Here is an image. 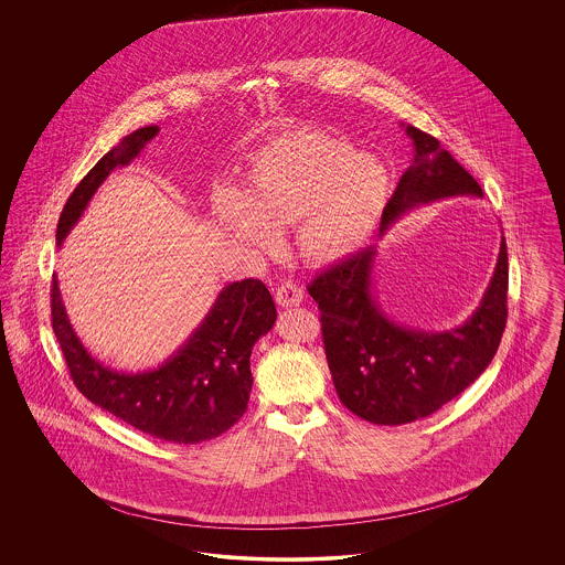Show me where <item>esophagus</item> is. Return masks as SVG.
<instances>
[{"label": "esophagus", "mask_w": 565, "mask_h": 565, "mask_svg": "<svg viewBox=\"0 0 565 565\" xmlns=\"http://www.w3.org/2000/svg\"><path fill=\"white\" fill-rule=\"evenodd\" d=\"M302 298H305L302 288L292 284V281L281 284V286L277 288V295H275V300H277L279 307H298V305L302 302Z\"/></svg>", "instance_id": "34e87169"}]
</instances>
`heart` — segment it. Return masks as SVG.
<instances>
[{
	"instance_id": "1",
	"label": "heart",
	"mask_w": 565,
	"mask_h": 565,
	"mask_svg": "<svg viewBox=\"0 0 565 565\" xmlns=\"http://www.w3.org/2000/svg\"><path fill=\"white\" fill-rule=\"evenodd\" d=\"M385 164L332 135L300 129L273 141L245 175L243 192L215 189L214 220L235 245L270 254L277 228L295 224L309 265L345 260L375 228L385 207Z\"/></svg>"
}]
</instances>
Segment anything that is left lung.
<instances>
[{
	"mask_svg": "<svg viewBox=\"0 0 565 565\" xmlns=\"http://www.w3.org/2000/svg\"><path fill=\"white\" fill-rule=\"evenodd\" d=\"M404 134L411 137L413 162L383 210L381 237L419 205L483 196L477 180L436 137L411 125ZM375 263L373 245L322 270L307 290L322 311L323 350L341 403L371 424L401 426L454 401L493 360L509 316V254L502 237L479 307L449 330L394 322L376 300Z\"/></svg>",
	"mask_w": 565,
	"mask_h": 565,
	"instance_id": "8db88e82",
	"label": "left lung"
}]
</instances>
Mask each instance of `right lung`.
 Returning <instances> with one entry per match:
<instances>
[{
	"mask_svg": "<svg viewBox=\"0 0 565 565\" xmlns=\"http://www.w3.org/2000/svg\"><path fill=\"white\" fill-rule=\"evenodd\" d=\"M159 131L157 125H148L122 137L84 175L58 217V247L109 173L131 164ZM51 307L54 337L82 394L135 430L178 445L210 440L242 419L254 383L252 348L277 320L275 302L260 279L228 284L182 348L154 369L127 373L109 369L84 348L65 311L56 275Z\"/></svg>",
	"mask_w": 565,
	"mask_h": 565,
	"instance_id": "right-lung-1",
	"label": "right lung"
}]
</instances>
